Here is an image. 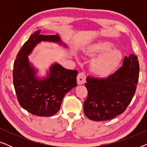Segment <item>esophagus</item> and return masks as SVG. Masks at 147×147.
<instances>
[{
  "instance_id": "esophagus-1",
  "label": "esophagus",
  "mask_w": 147,
  "mask_h": 147,
  "mask_svg": "<svg viewBox=\"0 0 147 147\" xmlns=\"http://www.w3.org/2000/svg\"><path fill=\"white\" fill-rule=\"evenodd\" d=\"M86 74L84 72H81V73L78 74L77 76V82L78 84L81 85V84H84L86 82Z\"/></svg>"
}]
</instances>
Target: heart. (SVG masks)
<instances>
[{"instance_id": "b5f03b06", "label": "heart", "mask_w": 147, "mask_h": 147, "mask_svg": "<svg viewBox=\"0 0 147 147\" xmlns=\"http://www.w3.org/2000/svg\"><path fill=\"white\" fill-rule=\"evenodd\" d=\"M112 43L104 42L94 44L88 48V53L90 55L104 53L92 63V69L98 75L109 76L119 65L122 58L121 52L118 49H112Z\"/></svg>"}]
</instances>
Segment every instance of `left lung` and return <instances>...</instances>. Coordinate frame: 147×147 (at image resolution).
Returning <instances> with one entry per match:
<instances>
[{
    "mask_svg": "<svg viewBox=\"0 0 147 147\" xmlns=\"http://www.w3.org/2000/svg\"><path fill=\"white\" fill-rule=\"evenodd\" d=\"M139 63L134 54L125 56L122 66L106 78L89 76L85 86L88 97L85 115L94 121L111 120L125 111L135 94L139 77Z\"/></svg>",
    "mask_w": 147,
    "mask_h": 147,
    "instance_id": "1",
    "label": "left lung"
}]
</instances>
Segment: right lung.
<instances>
[{
  "label": "right lung",
  "instance_id": "add662e5",
  "mask_svg": "<svg viewBox=\"0 0 147 147\" xmlns=\"http://www.w3.org/2000/svg\"><path fill=\"white\" fill-rule=\"evenodd\" d=\"M42 41L63 44L58 35H43L35 31L24 43L13 65V84L22 108L33 115L51 116L59 111L65 94L77 86V70L67 69L54 63L44 80L36 76V69L30 65L28 56ZM65 46V44H63Z\"/></svg>",
  "mask_w": 147,
  "mask_h": 147
}]
</instances>
